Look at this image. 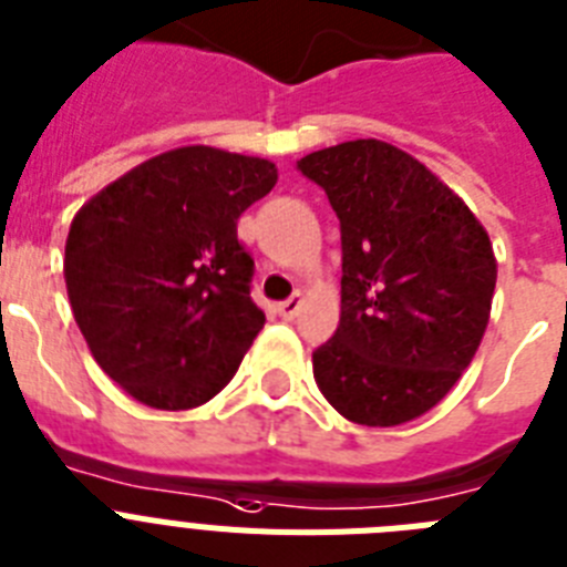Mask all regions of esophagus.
<instances>
[{"label": "esophagus", "instance_id": "1", "mask_svg": "<svg viewBox=\"0 0 567 567\" xmlns=\"http://www.w3.org/2000/svg\"><path fill=\"white\" fill-rule=\"evenodd\" d=\"M299 308H302V299L291 297V299H285V302H279V308H276V311H279V317H282V320H293V317L299 313Z\"/></svg>", "mask_w": 567, "mask_h": 567}]
</instances>
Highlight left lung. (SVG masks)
<instances>
[{"instance_id":"8db88e82","label":"left lung","mask_w":567,"mask_h":567,"mask_svg":"<svg viewBox=\"0 0 567 567\" xmlns=\"http://www.w3.org/2000/svg\"><path fill=\"white\" fill-rule=\"evenodd\" d=\"M340 218V326L313 351L326 401L363 426L430 412L467 369L489 320L496 256L444 181L383 141L297 161Z\"/></svg>"}]
</instances>
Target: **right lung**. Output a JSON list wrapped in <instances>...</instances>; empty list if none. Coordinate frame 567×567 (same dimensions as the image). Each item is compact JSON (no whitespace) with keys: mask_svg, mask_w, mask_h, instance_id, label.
Listing matches in <instances>:
<instances>
[{"mask_svg":"<svg viewBox=\"0 0 567 567\" xmlns=\"http://www.w3.org/2000/svg\"><path fill=\"white\" fill-rule=\"evenodd\" d=\"M276 166L181 146L100 189L71 221L65 288L94 360L152 409L202 406L265 326L236 221Z\"/></svg>","mask_w":567,"mask_h":567,"instance_id":"add662e5","label":"right lung"}]
</instances>
